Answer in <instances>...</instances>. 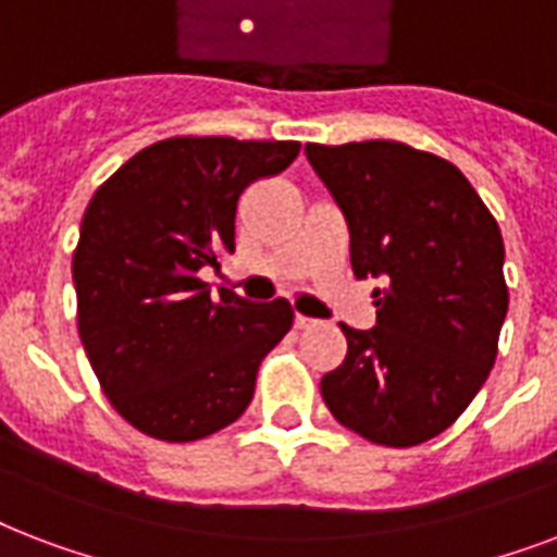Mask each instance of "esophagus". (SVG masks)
<instances>
[{"label":"esophagus","mask_w":557,"mask_h":557,"mask_svg":"<svg viewBox=\"0 0 557 557\" xmlns=\"http://www.w3.org/2000/svg\"><path fill=\"white\" fill-rule=\"evenodd\" d=\"M293 322H296V327H313V325H317V319L301 317V313H296V319H293Z\"/></svg>","instance_id":"1"}]
</instances>
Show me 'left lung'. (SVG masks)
<instances>
[{
	"label": "left lung",
	"mask_w": 557,
	"mask_h": 557,
	"mask_svg": "<svg viewBox=\"0 0 557 557\" xmlns=\"http://www.w3.org/2000/svg\"><path fill=\"white\" fill-rule=\"evenodd\" d=\"M305 153L346 214L355 275L383 278L377 325H339L348 355L322 377V398L369 442H430L497 360L508 310L497 220L454 162L426 150L372 139Z\"/></svg>",
	"instance_id": "1"
}]
</instances>
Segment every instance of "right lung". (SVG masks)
<instances>
[{"label": "right lung", "mask_w": 557, "mask_h": 557, "mask_svg": "<svg viewBox=\"0 0 557 557\" xmlns=\"http://www.w3.org/2000/svg\"><path fill=\"white\" fill-rule=\"evenodd\" d=\"M299 141L174 136L92 194L72 256L77 331L115 412L159 442H197L244 416L258 366L293 325L290 301L252 305L202 267L235 252L249 183L282 174Z\"/></svg>", "instance_id": "add662e5"}]
</instances>
